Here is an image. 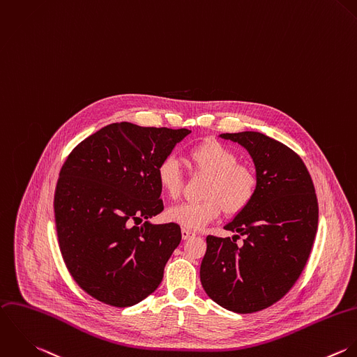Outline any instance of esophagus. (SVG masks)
<instances>
[{
  "label": "esophagus",
  "instance_id": "esophagus-1",
  "mask_svg": "<svg viewBox=\"0 0 357 357\" xmlns=\"http://www.w3.org/2000/svg\"><path fill=\"white\" fill-rule=\"evenodd\" d=\"M194 236H195L194 231H191L188 229H181V237H183V239H188V238L194 237Z\"/></svg>",
  "mask_w": 357,
  "mask_h": 357
}]
</instances>
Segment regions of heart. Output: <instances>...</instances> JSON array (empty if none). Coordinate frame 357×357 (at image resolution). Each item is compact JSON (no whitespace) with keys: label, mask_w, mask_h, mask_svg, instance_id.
<instances>
[{"label":"heart","mask_w":357,"mask_h":357,"mask_svg":"<svg viewBox=\"0 0 357 357\" xmlns=\"http://www.w3.org/2000/svg\"><path fill=\"white\" fill-rule=\"evenodd\" d=\"M187 160L194 174L208 176L202 201L184 202L166 211V219L184 229H202L216 220L222 211L237 216L246 211L259 191V177L253 167L238 163L234 149L218 139H206L188 149ZM160 190L177 199L184 188V174L172 156H165L155 170Z\"/></svg>","instance_id":"1"}]
</instances>
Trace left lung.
<instances>
[{
    "instance_id": "8db88e82",
    "label": "left lung",
    "mask_w": 357,
    "mask_h": 357,
    "mask_svg": "<svg viewBox=\"0 0 357 357\" xmlns=\"http://www.w3.org/2000/svg\"><path fill=\"white\" fill-rule=\"evenodd\" d=\"M253 158L259 191L225 229L238 236L206 237L201 282L208 296L236 313L278 302L302 274L317 233L319 204L301 156L261 132H226ZM242 235L244 243L238 245Z\"/></svg>"
}]
</instances>
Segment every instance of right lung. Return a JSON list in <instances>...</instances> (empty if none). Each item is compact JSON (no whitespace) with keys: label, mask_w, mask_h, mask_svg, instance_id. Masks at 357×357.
<instances>
[{"label":"right lung","mask_w":357,"mask_h":357,"mask_svg":"<svg viewBox=\"0 0 357 357\" xmlns=\"http://www.w3.org/2000/svg\"><path fill=\"white\" fill-rule=\"evenodd\" d=\"M190 132L112 123L66 158L54 197L58 242L70 275L93 298L127 307L159 287L181 230L146 222L163 211L155 170Z\"/></svg>","instance_id":"right-lung-1"}]
</instances>
